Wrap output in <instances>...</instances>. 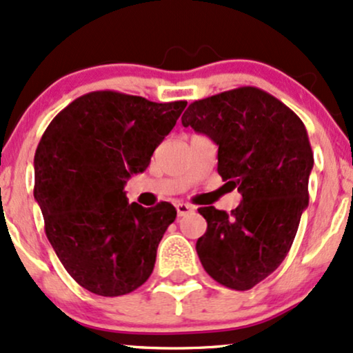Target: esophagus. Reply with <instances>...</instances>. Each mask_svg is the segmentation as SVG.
Returning a JSON list of instances; mask_svg holds the SVG:
<instances>
[{
  "label": "esophagus",
  "mask_w": 353,
  "mask_h": 353,
  "mask_svg": "<svg viewBox=\"0 0 353 353\" xmlns=\"http://www.w3.org/2000/svg\"><path fill=\"white\" fill-rule=\"evenodd\" d=\"M176 210H177V216L182 217V216H188L194 210L192 205L185 204V202H179V204H176Z\"/></svg>",
  "instance_id": "34e87169"
}]
</instances>
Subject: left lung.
<instances>
[{
  "label": "left lung",
  "mask_w": 353,
  "mask_h": 353,
  "mask_svg": "<svg viewBox=\"0 0 353 353\" xmlns=\"http://www.w3.org/2000/svg\"><path fill=\"white\" fill-rule=\"evenodd\" d=\"M181 121L219 145L217 172L242 194L230 214L199 209L208 221L196 244L201 264L229 289H252L282 264L309 205L314 152L305 125L252 86L194 101Z\"/></svg>",
  "instance_id": "1"
}]
</instances>
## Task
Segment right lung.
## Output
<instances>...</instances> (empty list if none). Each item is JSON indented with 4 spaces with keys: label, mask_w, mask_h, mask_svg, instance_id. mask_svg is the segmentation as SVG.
I'll return each instance as SVG.
<instances>
[{
    "label": "right lung",
    "mask_w": 353,
    "mask_h": 353,
    "mask_svg": "<svg viewBox=\"0 0 353 353\" xmlns=\"http://www.w3.org/2000/svg\"><path fill=\"white\" fill-rule=\"evenodd\" d=\"M185 101L94 91L51 121L34 154V199L48 241L81 287L117 297L148 281L176 219L169 202L129 204L124 185L144 172Z\"/></svg>",
    "instance_id": "1"
}]
</instances>
